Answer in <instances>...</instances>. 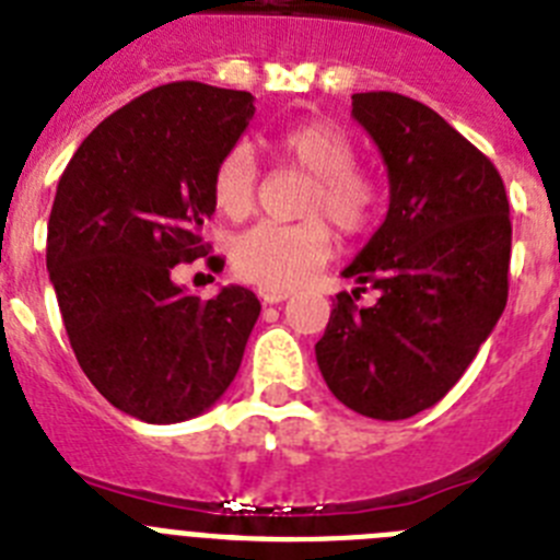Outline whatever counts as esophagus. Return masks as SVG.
I'll use <instances>...</instances> for the list:
<instances>
[{
    "mask_svg": "<svg viewBox=\"0 0 560 560\" xmlns=\"http://www.w3.org/2000/svg\"><path fill=\"white\" fill-rule=\"evenodd\" d=\"M257 296H260L264 303L275 305V303H283V300H289L291 291H285V289H264V285H260V289H257Z\"/></svg>",
    "mask_w": 560,
    "mask_h": 560,
    "instance_id": "esophagus-1",
    "label": "esophagus"
}]
</instances>
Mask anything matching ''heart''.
Wrapping results in <instances>:
<instances>
[{"label":"heart","instance_id":"heart-1","mask_svg":"<svg viewBox=\"0 0 560 560\" xmlns=\"http://www.w3.org/2000/svg\"><path fill=\"white\" fill-rule=\"evenodd\" d=\"M271 151L285 165L311 173L300 199V224H257L232 241V266L264 289L305 283L330 255L328 219L341 235H361L378 210V182L355 165V145L328 120H305L283 128ZM212 205L226 219H246L257 196V162L246 145L224 153L212 171Z\"/></svg>","mask_w":560,"mask_h":560}]
</instances>
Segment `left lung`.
I'll return each mask as SVG.
<instances>
[{"label":"left lung","mask_w":560,"mask_h":560,"mask_svg":"<svg viewBox=\"0 0 560 560\" xmlns=\"http://www.w3.org/2000/svg\"><path fill=\"white\" fill-rule=\"evenodd\" d=\"M353 117L384 156L389 210L341 275L380 300L336 294L316 364L345 407L404 420L457 384L508 305L511 205L493 162L423 103L359 92Z\"/></svg>","instance_id":"left-lung-1"}]
</instances>
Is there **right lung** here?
I'll return each mask as SVG.
<instances>
[{"label": "right lung", "mask_w": 560, "mask_h": 560, "mask_svg": "<svg viewBox=\"0 0 560 560\" xmlns=\"http://www.w3.org/2000/svg\"><path fill=\"white\" fill-rule=\"evenodd\" d=\"M252 114L249 92L165 83L106 117L58 182L47 271L69 345L97 393L145 423L210 409L260 316L244 285L201 300L171 277L207 255L212 171Z\"/></svg>", "instance_id": "obj_1"}]
</instances>
